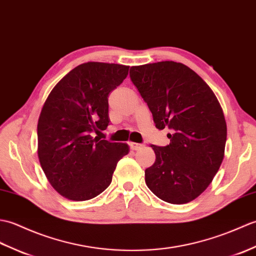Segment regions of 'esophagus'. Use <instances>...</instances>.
<instances>
[{"mask_svg":"<svg viewBox=\"0 0 256 256\" xmlns=\"http://www.w3.org/2000/svg\"><path fill=\"white\" fill-rule=\"evenodd\" d=\"M129 144H130V148H132V149L134 150V151L141 150L144 146L142 144H136V142H130Z\"/></svg>","mask_w":256,"mask_h":256,"instance_id":"34e87169","label":"esophagus"}]
</instances>
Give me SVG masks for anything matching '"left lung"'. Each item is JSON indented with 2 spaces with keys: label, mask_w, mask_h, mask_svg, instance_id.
<instances>
[{
  "label": "left lung",
  "mask_w": 256,
  "mask_h": 256,
  "mask_svg": "<svg viewBox=\"0 0 256 256\" xmlns=\"http://www.w3.org/2000/svg\"><path fill=\"white\" fill-rule=\"evenodd\" d=\"M129 76L156 127L171 130L170 144L150 146L156 158L144 172L146 186L170 204L194 200L224 160L226 124L217 98L196 72L174 61L132 66Z\"/></svg>",
  "instance_id": "obj_1"
}]
</instances>
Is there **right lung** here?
Here are the masks:
<instances>
[{"mask_svg": "<svg viewBox=\"0 0 256 256\" xmlns=\"http://www.w3.org/2000/svg\"><path fill=\"white\" fill-rule=\"evenodd\" d=\"M129 66L88 62L51 90L38 120V158L49 183L71 200H88L112 183L126 144L94 137L110 124L108 95Z\"/></svg>", "mask_w": 256, "mask_h": 256, "instance_id": "1", "label": "right lung"}]
</instances>
